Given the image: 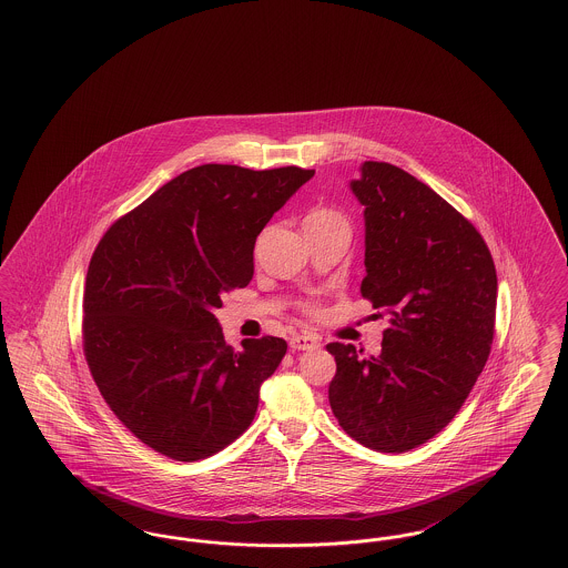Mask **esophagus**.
I'll use <instances>...</instances> for the list:
<instances>
[{
    "mask_svg": "<svg viewBox=\"0 0 568 568\" xmlns=\"http://www.w3.org/2000/svg\"><path fill=\"white\" fill-rule=\"evenodd\" d=\"M290 347L294 352H315L322 347V341L315 334H296V336H292Z\"/></svg>",
    "mask_w": 568,
    "mask_h": 568,
    "instance_id": "1",
    "label": "esophagus"
}]
</instances>
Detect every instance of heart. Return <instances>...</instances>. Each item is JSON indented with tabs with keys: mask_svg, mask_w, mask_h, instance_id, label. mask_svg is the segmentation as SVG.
I'll use <instances>...</instances> for the list:
<instances>
[{
	"mask_svg": "<svg viewBox=\"0 0 568 568\" xmlns=\"http://www.w3.org/2000/svg\"><path fill=\"white\" fill-rule=\"evenodd\" d=\"M304 223H322V225H347V221L329 209H317L306 216Z\"/></svg>",
	"mask_w": 568,
	"mask_h": 568,
	"instance_id": "heart-1",
	"label": "heart"
}]
</instances>
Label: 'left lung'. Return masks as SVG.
Listing matches in <instances>:
<instances>
[{
    "instance_id": "1",
    "label": "left lung",
    "mask_w": 568,
    "mask_h": 568,
    "mask_svg": "<svg viewBox=\"0 0 568 568\" xmlns=\"http://www.w3.org/2000/svg\"><path fill=\"white\" fill-rule=\"evenodd\" d=\"M362 296L389 311L377 357L329 343V406L357 443L403 454L440 433L486 366L498 278L481 234L405 170L364 162Z\"/></svg>"
}]
</instances>
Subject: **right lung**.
<instances>
[{
	"label": "right lung",
	"instance_id": "add662e5",
	"mask_svg": "<svg viewBox=\"0 0 568 568\" xmlns=\"http://www.w3.org/2000/svg\"><path fill=\"white\" fill-rule=\"evenodd\" d=\"M315 170L204 163L119 219L84 283V357L112 413L168 458H209L248 428L287 352L276 336L225 345L221 296L253 278L272 215Z\"/></svg>",
	"mask_w": 568,
	"mask_h": 568
}]
</instances>
